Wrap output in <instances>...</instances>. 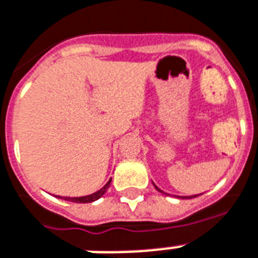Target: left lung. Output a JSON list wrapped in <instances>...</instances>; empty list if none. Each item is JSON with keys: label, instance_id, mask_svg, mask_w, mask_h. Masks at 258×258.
<instances>
[{"label": "left lung", "instance_id": "8db88e82", "mask_svg": "<svg viewBox=\"0 0 258 258\" xmlns=\"http://www.w3.org/2000/svg\"><path fill=\"white\" fill-rule=\"evenodd\" d=\"M154 185H155V184H154ZM155 188H156V189H158L159 192H162V194H164V192H163V190L160 189V188L156 187V185H155ZM196 196H198V195H194V196H181V199H192V198H196Z\"/></svg>", "mask_w": 258, "mask_h": 258}]
</instances>
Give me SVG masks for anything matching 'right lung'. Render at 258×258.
<instances>
[{
	"label": "right lung",
	"mask_w": 258,
	"mask_h": 258,
	"mask_svg": "<svg viewBox=\"0 0 258 258\" xmlns=\"http://www.w3.org/2000/svg\"><path fill=\"white\" fill-rule=\"evenodd\" d=\"M110 185H111V179L108 180L107 183L104 184L103 187L100 188L99 190H96V192H94V194L87 195V196H79V198H62V199H64V200H68V202H71V203H82V204H85V203H93L95 202V200H98V199L102 198V196L106 194V190L110 188ZM58 198H60V196H58Z\"/></svg>",
	"instance_id": "right-lung-1"
}]
</instances>
